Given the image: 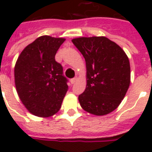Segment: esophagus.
<instances>
[{
	"mask_svg": "<svg viewBox=\"0 0 152 152\" xmlns=\"http://www.w3.org/2000/svg\"><path fill=\"white\" fill-rule=\"evenodd\" d=\"M76 80H77V77H75V78H72V79L71 80L70 82H71L72 85H73V84H75V83L76 82Z\"/></svg>",
	"mask_w": 152,
	"mask_h": 152,
	"instance_id": "esophagus-1",
	"label": "esophagus"
}]
</instances>
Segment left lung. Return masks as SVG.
Listing matches in <instances>:
<instances>
[{
  "label": "left lung",
  "instance_id": "1",
  "mask_svg": "<svg viewBox=\"0 0 152 152\" xmlns=\"http://www.w3.org/2000/svg\"><path fill=\"white\" fill-rule=\"evenodd\" d=\"M85 58L86 88L79 95L86 112L104 115L121 104L130 84V64L124 51L105 37L72 40Z\"/></svg>",
  "mask_w": 152,
  "mask_h": 152
}]
</instances>
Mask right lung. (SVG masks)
I'll use <instances>...</instances> for the list:
<instances>
[{
    "mask_svg": "<svg viewBox=\"0 0 152 152\" xmlns=\"http://www.w3.org/2000/svg\"><path fill=\"white\" fill-rule=\"evenodd\" d=\"M64 38L42 36L29 44L15 66V83L19 99L28 112L49 117L59 111L68 89L63 66L55 54Z\"/></svg>",
    "mask_w": 152,
    "mask_h": 152,
    "instance_id": "add662e5",
    "label": "right lung"
}]
</instances>
